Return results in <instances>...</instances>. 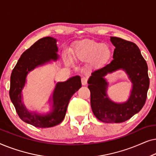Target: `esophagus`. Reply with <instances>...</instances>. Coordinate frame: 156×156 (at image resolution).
<instances>
[{
  "label": "esophagus",
  "instance_id": "34e87169",
  "mask_svg": "<svg viewBox=\"0 0 156 156\" xmlns=\"http://www.w3.org/2000/svg\"><path fill=\"white\" fill-rule=\"evenodd\" d=\"M87 82H88V79H87V77H84V76H83V77L82 78V85H87Z\"/></svg>",
  "mask_w": 156,
  "mask_h": 156
}]
</instances>
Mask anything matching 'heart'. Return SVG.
Segmentation results:
<instances>
[{
    "instance_id": "b5f03b06",
    "label": "heart",
    "mask_w": 156,
    "mask_h": 156,
    "mask_svg": "<svg viewBox=\"0 0 156 156\" xmlns=\"http://www.w3.org/2000/svg\"><path fill=\"white\" fill-rule=\"evenodd\" d=\"M112 51L106 44L92 40H83L78 42L74 47L72 55L74 59L86 61L92 59L95 64L104 62L109 58Z\"/></svg>"
}]
</instances>
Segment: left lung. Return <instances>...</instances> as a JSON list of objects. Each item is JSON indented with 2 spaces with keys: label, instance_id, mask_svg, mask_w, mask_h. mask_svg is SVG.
Returning <instances> with one entry per match:
<instances>
[{
  "label": "left lung",
  "instance_id": "left-lung-1",
  "mask_svg": "<svg viewBox=\"0 0 156 156\" xmlns=\"http://www.w3.org/2000/svg\"><path fill=\"white\" fill-rule=\"evenodd\" d=\"M115 46L114 59L91 73L88 81L91 93V107L94 116L105 123H121L139 112L146 103L150 80L148 65L138 47L120 37H111ZM124 69L133 83L131 96L125 103L116 104L106 96L107 83L103 78L108 73Z\"/></svg>",
  "mask_w": 156,
  "mask_h": 156
}]
</instances>
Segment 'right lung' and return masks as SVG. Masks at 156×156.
<instances>
[{"label": "right lung", "mask_w": 156, "mask_h": 156, "mask_svg": "<svg viewBox=\"0 0 156 156\" xmlns=\"http://www.w3.org/2000/svg\"><path fill=\"white\" fill-rule=\"evenodd\" d=\"M56 41V39L51 37L38 40L23 53L10 76L9 94L17 114L23 121L35 127H52L60 123L65 119L70 99L82 87L80 76L57 83L52 95V112L43 116L29 113L21 101V91L27 73L37 66L58 58Z\"/></svg>", "instance_id": "obj_1"}]
</instances>
